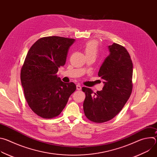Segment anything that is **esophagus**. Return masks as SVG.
<instances>
[{
	"instance_id": "34e87169",
	"label": "esophagus",
	"mask_w": 157,
	"mask_h": 157,
	"mask_svg": "<svg viewBox=\"0 0 157 157\" xmlns=\"http://www.w3.org/2000/svg\"><path fill=\"white\" fill-rule=\"evenodd\" d=\"M76 89H77V90H81V85H79V84H77L76 85Z\"/></svg>"
}]
</instances>
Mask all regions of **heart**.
<instances>
[{"label":"heart","mask_w":157,"mask_h":157,"mask_svg":"<svg viewBox=\"0 0 157 157\" xmlns=\"http://www.w3.org/2000/svg\"><path fill=\"white\" fill-rule=\"evenodd\" d=\"M84 52L87 57H96L98 52V43L95 40H89L87 41L84 46Z\"/></svg>","instance_id":"1"}]
</instances>
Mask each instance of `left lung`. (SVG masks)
Returning <instances> with one entry per match:
<instances>
[{"mask_svg":"<svg viewBox=\"0 0 157 157\" xmlns=\"http://www.w3.org/2000/svg\"><path fill=\"white\" fill-rule=\"evenodd\" d=\"M108 47L110 53L98 73L99 77L104 80L102 90L93 94L91 89L82 87L86 94L84 114L96 123L109 121L117 116L132 91L133 64L128 52L115 43Z\"/></svg>","mask_w":157,"mask_h":157,"instance_id":"left-lung-1","label":"left lung"}]
</instances>
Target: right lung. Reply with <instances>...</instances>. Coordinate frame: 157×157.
<instances>
[{"mask_svg": "<svg viewBox=\"0 0 157 157\" xmlns=\"http://www.w3.org/2000/svg\"><path fill=\"white\" fill-rule=\"evenodd\" d=\"M75 41L56 36L43 37L26 56L20 72L21 86L29 107L42 118L59 116L76 90L74 82H63L56 75Z\"/></svg>", "mask_w": 157, "mask_h": 157, "instance_id": "add662e5", "label": "right lung"}]
</instances>
